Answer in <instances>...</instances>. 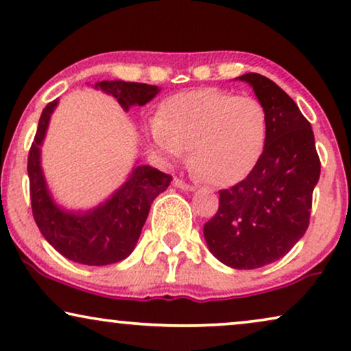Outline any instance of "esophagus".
Masks as SVG:
<instances>
[{"mask_svg": "<svg viewBox=\"0 0 351 351\" xmlns=\"http://www.w3.org/2000/svg\"><path fill=\"white\" fill-rule=\"evenodd\" d=\"M172 184H174V186H177V189L185 190V192H193V190H197V186L186 184V182L182 180V179H174V182H172Z\"/></svg>", "mask_w": 351, "mask_h": 351, "instance_id": "esophagus-1", "label": "esophagus"}]
</instances>
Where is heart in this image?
I'll use <instances>...</instances> for the list:
<instances>
[{"mask_svg":"<svg viewBox=\"0 0 351 351\" xmlns=\"http://www.w3.org/2000/svg\"><path fill=\"white\" fill-rule=\"evenodd\" d=\"M269 119L252 97L198 88L162 101L149 127L152 142L171 159L190 149V167L211 185L243 180L265 153Z\"/></svg>","mask_w":351,"mask_h":351,"instance_id":"heart-1","label":"heart"}]
</instances>
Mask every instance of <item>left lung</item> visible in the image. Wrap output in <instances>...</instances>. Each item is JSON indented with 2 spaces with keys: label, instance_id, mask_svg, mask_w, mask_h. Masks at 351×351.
<instances>
[{
  "label": "left lung",
  "instance_id": "1",
  "mask_svg": "<svg viewBox=\"0 0 351 351\" xmlns=\"http://www.w3.org/2000/svg\"><path fill=\"white\" fill-rule=\"evenodd\" d=\"M235 80L252 86L265 106L267 142L247 179L221 190L203 235L222 265L256 269L285 256L306 232L321 161L311 124L279 85L254 72Z\"/></svg>",
  "mask_w": 351,
  "mask_h": 351
}]
</instances>
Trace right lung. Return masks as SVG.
Wrapping results in <instances>:
<instances>
[{
	"mask_svg": "<svg viewBox=\"0 0 351 351\" xmlns=\"http://www.w3.org/2000/svg\"><path fill=\"white\" fill-rule=\"evenodd\" d=\"M93 88L116 98L124 111L145 106L161 92L156 85L124 80L97 82ZM58 103L54 99L43 109L27 162L36 226L56 252L79 265L106 266L122 261L134 252L153 199L169 186L172 177L136 162L124 184L97 206L85 211L62 208L49 192L42 167V147Z\"/></svg>",
	"mask_w": 351,
	"mask_h": 351,
	"instance_id": "obj_1",
	"label": "right lung"
}]
</instances>
